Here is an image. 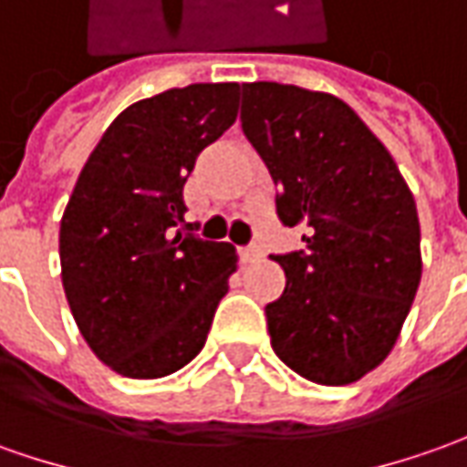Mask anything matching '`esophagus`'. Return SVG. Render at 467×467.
Masks as SVG:
<instances>
[{"instance_id": "34e87169", "label": "esophagus", "mask_w": 467, "mask_h": 467, "mask_svg": "<svg viewBox=\"0 0 467 467\" xmlns=\"http://www.w3.org/2000/svg\"><path fill=\"white\" fill-rule=\"evenodd\" d=\"M260 255H263V253H260L258 245L240 247V260H243V263H255V260H258Z\"/></svg>"}]
</instances>
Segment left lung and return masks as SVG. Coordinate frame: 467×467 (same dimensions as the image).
<instances>
[{
  "label": "left lung",
  "mask_w": 467,
  "mask_h": 467,
  "mask_svg": "<svg viewBox=\"0 0 467 467\" xmlns=\"http://www.w3.org/2000/svg\"><path fill=\"white\" fill-rule=\"evenodd\" d=\"M243 132L278 186L275 214L306 247L275 255L286 288L265 306L274 353L322 386L391 353L421 278L420 217L391 153L337 97L243 84Z\"/></svg>",
  "instance_id": "8db88e82"
}]
</instances>
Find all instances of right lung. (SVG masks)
I'll list each match as a JSON object with an SVG mask.
<instances>
[{"label": "right lung", "instance_id": "obj_1", "mask_svg": "<svg viewBox=\"0 0 467 467\" xmlns=\"http://www.w3.org/2000/svg\"><path fill=\"white\" fill-rule=\"evenodd\" d=\"M240 84H192L130 104L88 155L60 220V278L101 363L163 379L207 342L230 243L186 222L183 186L199 153L237 117Z\"/></svg>", "mask_w": 467, "mask_h": 467}]
</instances>
